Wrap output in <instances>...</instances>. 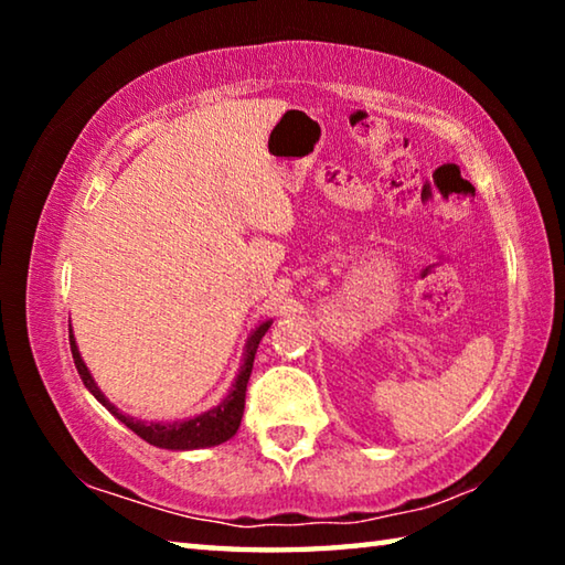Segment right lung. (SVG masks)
Listing matches in <instances>:
<instances>
[{"label":"right lung","instance_id":"add662e5","mask_svg":"<svg viewBox=\"0 0 565 565\" xmlns=\"http://www.w3.org/2000/svg\"><path fill=\"white\" fill-rule=\"evenodd\" d=\"M269 327H271V321H264L252 331V337H248V341H246L242 366H238V374L234 379L232 391H228L222 404L204 411V414H199L194 418L171 420V424H161V420H141V418L121 414V411L102 394V388L97 386V381L92 379L87 363H84V359H82L79 347H76L72 323H70V347H72L74 366H76V371H79L84 386L89 388V394L97 398L111 416H117L124 426L131 428L134 434H137L139 438H145V441L151 446L169 448V451H194V448H209V446L224 444L238 431V424H242V416H244L246 384H248V376H252V369H254L256 349H259V341L264 339V333L269 331Z\"/></svg>","mask_w":565,"mask_h":565}]
</instances>
